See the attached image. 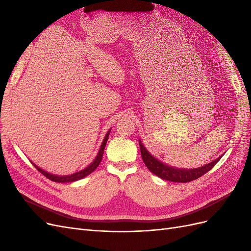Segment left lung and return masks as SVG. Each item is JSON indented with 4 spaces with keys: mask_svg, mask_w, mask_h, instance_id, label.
I'll return each instance as SVG.
<instances>
[{
    "mask_svg": "<svg viewBox=\"0 0 251 251\" xmlns=\"http://www.w3.org/2000/svg\"><path fill=\"white\" fill-rule=\"evenodd\" d=\"M139 147L141 151V157L144 164L147 165V168L155 174L156 176L160 177L163 180H168L172 182H182V183H185V182H189L200 178L205 173H207L209 170H211L214 166L218 163V161L221 159V157L217 158L216 160L212 162L205 164L201 168L192 169V170H184V169H176L172 168V166L166 165L165 163L159 161L154 156H151L147 149L143 147L142 142L139 140Z\"/></svg>",
    "mask_w": 251,
    "mask_h": 251,
    "instance_id": "1",
    "label": "left lung"
}]
</instances>
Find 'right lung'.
<instances>
[{"mask_svg": "<svg viewBox=\"0 0 251 251\" xmlns=\"http://www.w3.org/2000/svg\"><path fill=\"white\" fill-rule=\"evenodd\" d=\"M111 131V130H110ZM110 131L107 133V135H105V137L101 143L100 146V151H98V154L96 156V158L94 159V161L91 163L90 165H88L86 169H83L77 173H74L72 175H69V176H56V175H52L46 171L42 170L41 168H39V166L35 165L33 163V165L36 168V170L39 171L40 173H42L45 177H47L48 179H50L51 181H54V182H73V181H76V180H79V179H82L83 177L88 176L89 174H91L92 172H94L96 170V168L98 165H100L101 159H102V155H103V151H104V148H105V144H107V141H108V138H109V134H110Z\"/></svg>", "mask_w": 251, "mask_h": 251, "instance_id": "obj_1", "label": "right lung"}]
</instances>
